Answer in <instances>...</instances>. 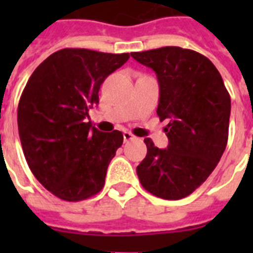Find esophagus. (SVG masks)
Here are the masks:
<instances>
[{
	"instance_id": "obj_1",
	"label": "esophagus",
	"mask_w": 253,
	"mask_h": 253,
	"mask_svg": "<svg viewBox=\"0 0 253 253\" xmlns=\"http://www.w3.org/2000/svg\"><path fill=\"white\" fill-rule=\"evenodd\" d=\"M123 139H125V142H131V140H134V139H136L134 136V135L131 134V132H127V131H125L123 132Z\"/></svg>"
}]
</instances>
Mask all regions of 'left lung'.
<instances>
[{"mask_svg":"<svg viewBox=\"0 0 253 253\" xmlns=\"http://www.w3.org/2000/svg\"><path fill=\"white\" fill-rule=\"evenodd\" d=\"M131 56L156 73L158 115L169 121L164 127L168 148L144 139L147 156L136 167L139 181L159 198L181 200L204 184L223 155L230 94L215 65L193 49L162 47Z\"/></svg>","mask_w":253,"mask_h":253,"instance_id":"1","label":"left lung"}]
</instances>
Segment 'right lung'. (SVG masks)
<instances>
[{"instance_id": "add662e5", "label": "right lung", "mask_w": 253, "mask_h": 253, "mask_svg": "<svg viewBox=\"0 0 253 253\" xmlns=\"http://www.w3.org/2000/svg\"><path fill=\"white\" fill-rule=\"evenodd\" d=\"M128 57L60 49L34 71L22 91L18 131L26 162L35 178L60 200H86L105 185L123 135L118 130L102 132L86 118L98 105L101 84Z\"/></svg>"}]
</instances>
